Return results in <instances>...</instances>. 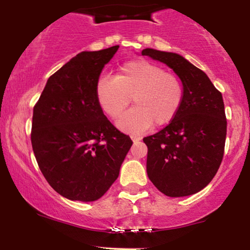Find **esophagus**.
I'll use <instances>...</instances> for the list:
<instances>
[{
    "instance_id": "obj_1",
    "label": "esophagus",
    "mask_w": 250,
    "mask_h": 250,
    "mask_svg": "<svg viewBox=\"0 0 250 250\" xmlns=\"http://www.w3.org/2000/svg\"><path fill=\"white\" fill-rule=\"evenodd\" d=\"M130 139H131V141H133L134 143H136V142L141 141V140H142V137H141V136H137V135H131V136H130Z\"/></svg>"
}]
</instances>
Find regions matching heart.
<instances>
[{"label":"heart","mask_w":250,"mask_h":250,"mask_svg":"<svg viewBox=\"0 0 250 250\" xmlns=\"http://www.w3.org/2000/svg\"><path fill=\"white\" fill-rule=\"evenodd\" d=\"M100 107L109 117L119 119L133 97L135 107L117 121L125 133H142L154 125L165 127L179 113L185 89L181 80L157 63L135 60L120 68L116 77L104 76L97 82Z\"/></svg>","instance_id":"b5f03b06"}]
</instances>
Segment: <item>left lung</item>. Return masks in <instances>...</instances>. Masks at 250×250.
<instances>
[{
	"label": "left lung",
	"mask_w": 250,
	"mask_h": 250,
	"mask_svg": "<svg viewBox=\"0 0 250 250\" xmlns=\"http://www.w3.org/2000/svg\"><path fill=\"white\" fill-rule=\"evenodd\" d=\"M141 54L171 68L185 89L173 121L143 139L148 177L167 196H189L209 185L222 161L227 135L222 94L205 71L179 54L151 48Z\"/></svg>",
	"instance_id": "left-lung-1"
}]
</instances>
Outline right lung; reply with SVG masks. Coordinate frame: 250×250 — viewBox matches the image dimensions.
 <instances>
[{"instance_id": "obj_1", "label": "right lung", "mask_w": 250, "mask_h": 250, "mask_svg": "<svg viewBox=\"0 0 250 250\" xmlns=\"http://www.w3.org/2000/svg\"><path fill=\"white\" fill-rule=\"evenodd\" d=\"M119 45L82 51L48 79L34 107L31 145L54 190L81 202L99 200L119 177L130 149L96 96L101 71Z\"/></svg>"}]
</instances>
